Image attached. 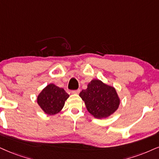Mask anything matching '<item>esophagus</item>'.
Wrapping results in <instances>:
<instances>
[{
    "mask_svg": "<svg viewBox=\"0 0 159 159\" xmlns=\"http://www.w3.org/2000/svg\"><path fill=\"white\" fill-rule=\"evenodd\" d=\"M80 90L78 89V90H76V91H72L71 93H74V94H78V93H80Z\"/></svg>",
    "mask_w": 159,
    "mask_h": 159,
    "instance_id": "1",
    "label": "esophagus"
}]
</instances>
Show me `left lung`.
Segmentation results:
<instances>
[{
  "label": "left lung",
  "instance_id": "1",
  "mask_svg": "<svg viewBox=\"0 0 159 159\" xmlns=\"http://www.w3.org/2000/svg\"><path fill=\"white\" fill-rule=\"evenodd\" d=\"M80 97L85 102L88 111L97 119H105L114 113L120 105L116 89L99 80L94 79L83 90Z\"/></svg>",
  "mask_w": 159,
  "mask_h": 159
}]
</instances>
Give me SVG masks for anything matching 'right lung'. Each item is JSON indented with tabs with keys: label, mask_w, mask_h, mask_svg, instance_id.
<instances>
[{
	"label": "right lung",
	"mask_w": 159,
	"mask_h": 159,
	"mask_svg": "<svg viewBox=\"0 0 159 159\" xmlns=\"http://www.w3.org/2000/svg\"><path fill=\"white\" fill-rule=\"evenodd\" d=\"M69 95L62 88L50 83L44 88L37 98V102L45 113L55 115L64 107Z\"/></svg>",
	"instance_id": "add662e5"
}]
</instances>
